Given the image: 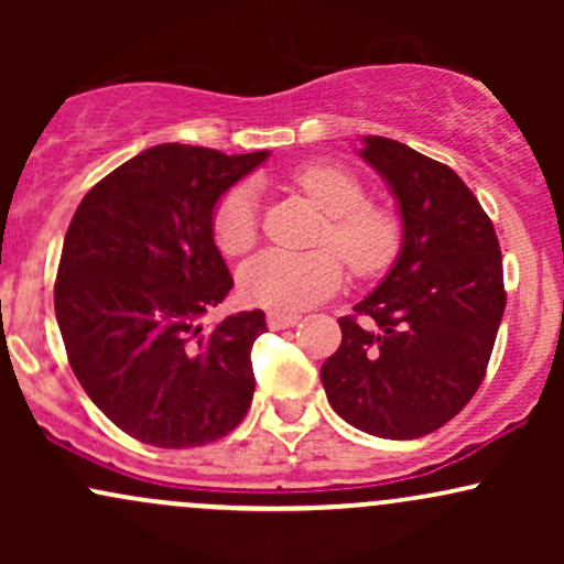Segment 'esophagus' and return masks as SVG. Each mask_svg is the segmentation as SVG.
Wrapping results in <instances>:
<instances>
[{
    "mask_svg": "<svg viewBox=\"0 0 564 564\" xmlns=\"http://www.w3.org/2000/svg\"><path fill=\"white\" fill-rule=\"evenodd\" d=\"M300 323V315L296 313H281V310H270L268 313V326L273 332H281V328H291Z\"/></svg>",
    "mask_w": 564,
    "mask_h": 564,
    "instance_id": "34e87169",
    "label": "esophagus"
}]
</instances>
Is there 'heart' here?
Returning a JSON list of instances; mask_svg holds the SVG:
<instances>
[{"mask_svg": "<svg viewBox=\"0 0 564 564\" xmlns=\"http://www.w3.org/2000/svg\"><path fill=\"white\" fill-rule=\"evenodd\" d=\"M291 185L326 212L321 243L326 249H268L251 257L238 273V286L249 302L264 307L296 310L326 300L345 278V257L355 275H377L394 262L403 241L400 219L387 206L368 204L366 187L339 164H304L291 174ZM212 236L228 257L246 254L257 243V196L251 185H236L217 200Z\"/></svg>", "mask_w": 564, "mask_h": 564, "instance_id": "obj_1", "label": "heart"}]
</instances>
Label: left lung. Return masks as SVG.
I'll use <instances>...</instances> for the list:
<instances>
[{
  "instance_id": "8db88e82",
  "label": "left lung",
  "mask_w": 564,
  "mask_h": 564,
  "mask_svg": "<svg viewBox=\"0 0 564 564\" xmlns=\"http://www.w3.org/2000/svg\"><path fill=\"white\" fill-rule=\"evenodd\" d=\"M360 159L398 200V260L321 368L328 403L347 424L416 440L451 422L482 384L501 326V249L480 200L451 166L368 134Z\"/></svg>"
}]
</instances>
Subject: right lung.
Listing matches in <instances>:
<instances>
[{"label":"right lung","mask_w":564,"mask_h":564,"mask_svg":"<svg viewBox=\"0 0 564 564\" xmlns=\"http://www.w3.org/2000/svg\"><path fill=\"white\" fill-rule=\"evenodd\" d=\"M268 156L164 142L102 177L70 219L55 281L68 364L140 443L196 448L249 411L264 313L200 318L232 289L212 236L217 200Z\"/></svg>","instance_id":"obj_1"}]
</instances>
